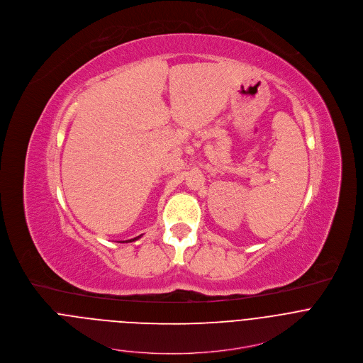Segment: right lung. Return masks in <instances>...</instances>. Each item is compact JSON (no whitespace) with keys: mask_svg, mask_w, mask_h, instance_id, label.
Masks as SVG:
<instances>
[{"mask_svg":"<svg viewBox=\"0 0 363 363\" xmlns=\"http://www.w3.org/2000/svg\"><path fill=\"white\" fill-rule=\"evenodd\" d=\"M141 236H137V238H134V239H130V240H125V242H134V240H137V239H140Z\"/></svg>","mask_w":363,"mask_h":363,"instance_id":"obj_1","label":"right lung"}]
</instances>
